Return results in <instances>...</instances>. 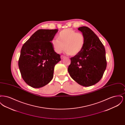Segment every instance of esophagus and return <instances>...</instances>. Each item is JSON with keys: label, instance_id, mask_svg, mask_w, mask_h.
I'll return each mask as SVG.
<instances>
[{"label": "esophagus", "instance_id": "1", "mask_svg": "<svg viewBox=\"0 0 125 125\" xmlns=\"http://www.w3.org/2000/svg\"><path fill=\"white\" fill-rule=\"evenodd\" d=\"M60 57H61V59L62 60V59H63L64 58H65V56H63V55H61V56H60Z\"/></svg>", "mask_w": 125, "mask_h": 125}]
</instances>
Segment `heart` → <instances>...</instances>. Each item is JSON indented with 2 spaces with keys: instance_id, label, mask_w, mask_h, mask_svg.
I'll use <instances>...</instances> for the list:
<instances>
[{
  "instance_id": "obj_1",
  "label": "heart",
  "mask_w": 125,
  "mask_h": 125,
  "mask_svg": "<svg viewBox=\"0 0 125 125\" xmlns=\"http://www.w3.org/2000/svg\"><path fill=\"white\" fill-rule=\"evenodd\" d=\"M58 38H53L52 41L54 50L57 53H61L65 48L66 53L72 56L76 55L82 51L85 43L83 34L71 29L60 31Z\"/></svg>"
}]
</instances>
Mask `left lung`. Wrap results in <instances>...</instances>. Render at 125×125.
Instances as JSON below:
<instances>
[{"label":"left lung","mask_w":125,"mask_h":125,"mask_svg":"<svg viewBox=\"0 0 125 125\" xmlns=\"http://www.w3.org/2000/svg\"><path fill=\"white\" fill-rule=\"evenodd\" d=\"M85 38L82 51L71 58L68 71L79 84L89 87L97 83L103 77L107 62L105 48L94 32L87 27L78 28Z\"/></svg>","instance_id":"8db88e82"}]
</instances>
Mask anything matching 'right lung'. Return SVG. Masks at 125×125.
I'll return each mask as SVG.
<instances>
[{"instance_id":"add662e5","label":"right lung","mask_w":125,"mask_h":125,"mask_svg":"<svg viewBox=\"0 0 125 125\" xmlns=\"http://www.w3.org/2000/svg\"><path fill=\"white\" fill-rule=\"evenodd\" d=\"M58 30H38L23 45L18 61L25 82L39 88L49 83L60 55L54 50L52 42Z\"/></svg>"}]
</instances>
